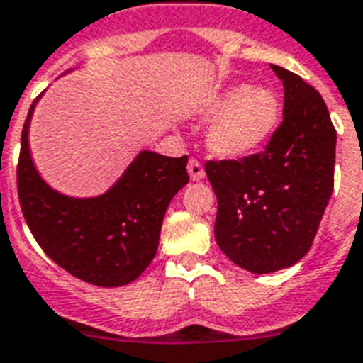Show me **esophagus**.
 I'll list each match as a JSON object with an SVG mask.
<instances>
[{"mask_svg":"<svg viewBox=\"0 0 363 363\" xmlns=\"http://www.w3.org/2000/svg\"><path fill=\"white\" fill-rule=\"evenodd\" d=\"M188 175H190V179L192 181H201L205 177V171H203V165H201V162L196 158H190V162H188Z\"/></svg>","mask_w":363,"mask_h":363,"instance_id":"1","label":"esophagus"}]
</instances>
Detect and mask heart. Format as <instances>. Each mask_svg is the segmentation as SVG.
<instances>
[{
    "label": "heart",
    "instance_id": "1",
    "mask_svg": "<svg viewBox=\"0 0 363 363\" xmlns=\"http://www.w3.org/2000/svg\"><path fill=\"white\" fill-rule=\"evenodd\" d=\"M215 118L207 131V148L222 160H241L258 152L281 121V101L269 88L235 86L205 107Z\"/></svg>",
    "mask_w": 363,
    "mask_h": 363
}]
</instances>
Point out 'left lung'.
I'll use <instances>...</instances> for the list:
<instances>
[{
  "label": "left lung",
  "mask_w": 363,
  "mask_h": 363,
  "mask_svg": "<svg viewBox=\"0 0 363 363\" xmlns=\"http://www.w3.org/2000/svg\"><path fill=\"white\" fill-rule=\"evenodd\" d=\"M284 86L282 122L262 152L209 160L218 199L215 238L250 273L290 267L309 252L333 192L335 128L324 99L292 71L271 65Z\"/></svg>",
  "instance_id": "1"
}]
</instances>
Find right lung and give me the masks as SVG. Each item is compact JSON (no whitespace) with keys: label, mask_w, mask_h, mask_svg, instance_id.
Here are the masks:
<instances>
[{"label":"right lung","mask_w":363,"mask_h":363,"mask_svg":"<svg viewBox=\"0 0 363 363\" xmlns=\"http://www.w3.org/2000/svg\"><path fill=\"white\" fill-rule=\"evenodd\" d=\"M37 99L24 122L16 167L26 224L48 258L77 279L105 288L135 281L156 256L167 205L188 182V156L143 150L104 196H64L31 162L28 130Z\"/></svg>","instance_id":"1"}]
</instances>
